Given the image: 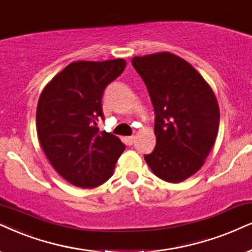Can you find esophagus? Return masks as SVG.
Returning <instances> with one entry per match:
<instances>
[{"label":"esophagus","mask_w":252,"mask_h":252,"mask_svg":"<svg viewBox=\"0 0 252 252\" xmlns=\"http://www.w3.org/2000/svg\"><path fill=\"white\" fill-rule=\"evenodd\" d=\"M126 143H128L129 145H132L133 143H135V139H136V137L135 136H129V137H126Z\"/></svg>","instance_id":"34e87169"}]
</instances>
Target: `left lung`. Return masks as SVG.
Segmentation results:
<instances>
[{
    "mask_svg": "<svg viewBox=\"0 0 252 252\" xmlns=\"http://www.w3.org/2000/svg\"><path fill=\"white\" fill-rule=\"evenodd\" d=\"M132 66L148 87L156 114V148L144 159L167 183L196 173L219 132L216 96L195 68L170 52L133 57Z\"/></svg>",
    "mask_w": 252,
    "mask_h": 252,
    "instance_id": "obj_1",
    "label": "left lung"
}]
</instances>
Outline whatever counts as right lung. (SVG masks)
Here are the masks:
<instances>
[{
  "label": "right lung",
  "instance_id": "right-lung-1",
  "mask_svg": "<svg viewBox=\"0 0 252 252\" xmlns=\"http://www.w3.org/2000/svg\"><path fill=\"white\" fill-rule=\"evenodd\" d=\"M124 59L73 62L44 87L37 104V135L53 168L69 184L95 189L113 176L126 145L100 131L103 91L122 74Z\"/></svg>",
  "mask_w": 252,
  "mask_h": 252
}]
</instances>
